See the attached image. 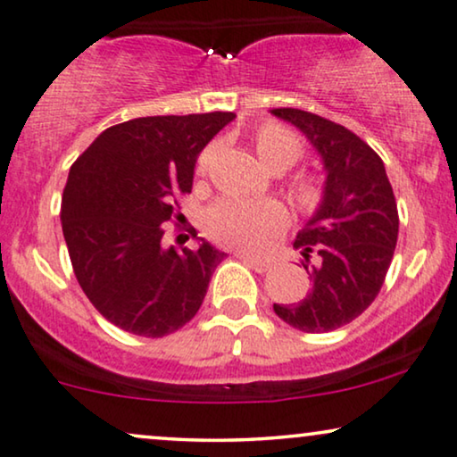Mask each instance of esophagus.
<instances>
[{
  "label": "esophagus",
  "instance_id": "esophagus-1",
  "mask_svg": "<svg viewBox=\"0 0 457 457\" xmlns=\"http://www.w3.org/2000/svg\"><path fill=\"white\" fill-rule=\"evenodd\" d=\"M238 257L246 263V266L253 268V270H255V272H268V270H270V268H272V263H270V262H266V260H257V257L249 255V253H240Z\"/></svg>",
  "mask_w": 457,
  "mask_h": 457
}]
</instances>
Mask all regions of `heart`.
<instances>
[{
	"instance_id": "b5f03b06",
	"label": "heart",
	"mask_w": 457,
	"mask_h": 457,
	"mask_svg": "<svg viewBox=\"0 0 457 457\" xmlns=\"http://www.w3.org/2000/svg\"><path fill=\"white\" fill-rule=\"evenodd\" d=\"M257 157L272 172H281L294 166L302 157L300 136L278 123H266L255 134ZM214 159V146L206 148L197 159V168L206 172ZM295 194L302 202L311 204L317 200L319 191L311 179H298L294 185ZM285 225V211L278 202H245V200H221L217 202L206 217V228L212 240L225 246L243 251H262L268 240Z\"/></svg>"
}]
</instances>
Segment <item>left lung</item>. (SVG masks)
Here are the masks:
<instances>
[{"instance_id": "1", "label": "left lung", "mask_w": 457, "mask_h": 457, "mask_svg": "<svg viewBox=\"0 0 457 457\" xmlns=\"http://www.w3.org/2000/svg\"><path fill=\"white\" fill-rule=\"evenodd\" d=\"M323 159V200L298 234L311 291L295 304H274L291 328L309 334L338 329L375 302L398 240V206L383 159L360 136L319 114L274 108Z\"/></svg>"}]
</instances>
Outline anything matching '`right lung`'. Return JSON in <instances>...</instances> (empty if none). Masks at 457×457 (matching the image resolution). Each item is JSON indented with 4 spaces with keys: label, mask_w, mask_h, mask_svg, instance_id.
<instances>
[{
    "label": "right lung",
    "mask_w": 457,
    "mask_h": 457,
    "mask_svg": "<svg viewBox=\"0 0 457 457\" xmlns=\"http://www.w3.org/2000/svg\"><path fill=\"white\" fill-rule=\"evenodd\" d=\"M234 112L140 117L102 131L71 163L62 197L63 238L76 281L110 323L162 338L189 323L225 257L162 245L195 159Z\"/></svg>",
    "instance_id": "right-lung-1"
}]
</instances>
